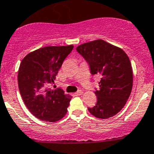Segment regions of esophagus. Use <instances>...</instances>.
I'll list each match as a JSON object with an SVG mask.
<instances>
[{"mask_svg": "<svg viewBox=\"0 0 154 154\" xmlns=\"http://www.w3.org/2000/svg\"><path fill=\"white\" fill-rule=\"evenodd\" d=\"M83 91H81V90H79V91H77V92L74 93V94H75L76 96H79V95H81V94H83Z\"/></svg>", "mask_w": 154, "mask_h": 154, "instance_id": "1", "label": "esophagus"}]
</instances>
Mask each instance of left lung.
Returning <instances> with one entry per match:
<instances>
[{"instance_id":"left-lung-1","label":"left lung","mask_w":154,"mask_h":154,"mask_svg":"<svg viewBox=\"0 0 154 154\" xmlns=\"http://www.w3.org/2000/svg\"><path fill=\"white\" fill-rule=\"evenodd\" d=\"M77 52L89 65L92 75H99V89L95 106L88 107L96 118L106 119L121 111L127 103L133 87V69L130 59L122 48L102 39L79 45Z\"/></svg>"}]
</instances>
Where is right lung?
Masks as SVG:
<instances>
[{
	"label": "right lung",
	"mask_w": 154,
	"mask_h": 154,
	"mask_svg": "<svg viewBox=\"0 0 154 154\" xmlns=\"http://www.w3.org/2000/svg\"><path fill=\"white\" fill-rule=\"evenodd\" d=\"M73 45L48 46L27 54L20 64L18 83L21 97L37 119L55 122L66 116L71 96L60 88H48L54 83L63 61Z\"/></svg>",
	"instance_id": "add662e5"
}]
</instances>
